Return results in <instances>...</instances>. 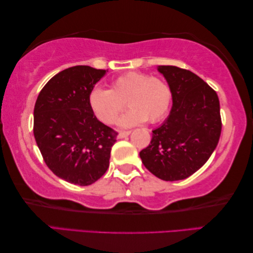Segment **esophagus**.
Masks as SVG:
<instances>
[{
  "label": "esophagus",
  "mask_w": 253,
  "mask_h": 253,
  "mask_svg": "<svg viewBox=\"0 0 253 253\" xmlns=\"http://www.w3.org/2000/svg\"><path fill=\"white\" fill-rule=\"evenodd\" d=\"M131 133V131H121L120 133L118 134V138L119 139H122V138H126V136H127Z\"/></svg>",
  "instance_id": "34e87169"
}]
</instances>
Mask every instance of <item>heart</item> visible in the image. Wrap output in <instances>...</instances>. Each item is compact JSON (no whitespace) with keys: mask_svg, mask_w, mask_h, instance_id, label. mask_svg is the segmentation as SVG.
Returning <instances> with one entry per match:
<instances>
[{"mask_svg":"<svg viewBox=\"0 0 253 253\" xmlns=\"http://www.w3.org/2000/svg\"><path fill=\"white\" fill-rule=\"evenodd\" d=\"M171 89L165 81L149 74L130 72L112 82L111 89L94 87L89 92L88 103L98 120L106 124L117 121L126 107L131 109L120 120L123 126L148 121H160L171 104Z\"/></svg>","mask_w":253,"mask_h":253,"instance_id":"obj_1","label":"heart"}]
</instances>
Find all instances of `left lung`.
<instances>
[{
	"label": "left lung",
	"instance_id": "1",
	"mask_svg": "<svg viewBox=\"0 0 253 253\" xmlns=\"http://www.w3.org/2000/svg\"><path fill=\"white\" fill-rule=\"evenodd\" d=\"M172 94L167 120L140 151L149 171L166 181L181 180L209 160L220 140V101L211 86L187 69L159 66Z\"/></svg>",
	"mask_w": 253,
	"mask_h": 253
}]
</instances>
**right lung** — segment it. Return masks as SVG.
<instances>
[{
  "label": "right lung",
  "mask_w": 253,
  "mask_h": 253,
  "mask_svg": "<svg viewBox=\"0 0 253 253\" xmlns=\"http://www.w3.org/2000/svg\"><path fill=\"white\" fill-rule=\"evenodd\" d=\"M106 70L74 66L43 86L33 111V134L48 168L70 184L88 186L110 165L118 132L98 121L89 92Z\"/></svg>",
  "instance_id": "1"
}]
</instances>
